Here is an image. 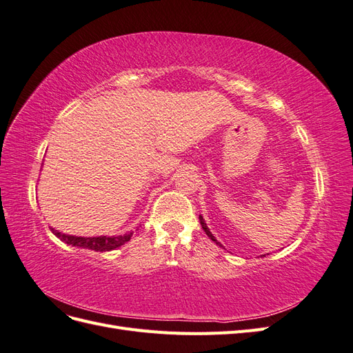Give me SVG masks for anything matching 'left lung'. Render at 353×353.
<instances>
[{
    "mask_svg": "<svg viewBox=\"0 0 353 353\" xmlns=\"http://www.w3.org/2000/svg\"><path fill=\"white\" fill-rule=\"evenodd\" d=\"M199 218H200V223H201V228H203V230H205V232H206V234H208V237H209V239H210V240H213V241H215V243H216V244H219V243H218V241H216V239H215V237H213V236H212V232H210V231H209V228H208V227H206V223H205V221H203V218H201V215H200V216H199ZM219 245H221V244H219Z\"/></svg>",
    "mask_w": 353,
    "mask_h": 353,
    "instance_id": "8db88e82",
    "label": "left lung"
}]
</instances>
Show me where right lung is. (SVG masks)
Listing matches in <instances>:
<instances>
[{
  "label": "right lung",
  "mask_w": 353,
  "mask_h": 353,
  "mask_svg": "<svg viewBox=\"0 0 353 353\" xmlns=\"http://www.w3.org/2000/svg\"><path fill=\"white\" fill-rule=\"evenodd\" d=\"M52 234L57 236L61 241H65L68 244L77 245V248H83V249H91L95 252H109L116 248H121L122 244L126 241H130L132 232L125 234V236L119 237H74V236H66V234H61L56 231L54 228H51Z\"/></svg>",
  "instance_id": "add662e5"
}]
</instances>
